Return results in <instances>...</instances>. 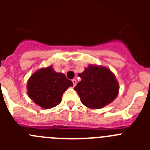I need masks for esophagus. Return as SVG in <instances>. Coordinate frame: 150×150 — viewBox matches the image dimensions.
Wrapping results in <instances>:
<instances>
[{
    "label": "esophagus",
    "instance_id": "1",
    "mask_svg": "<svg viewBox=\"0 0 150 150\" xmlns=\"http://www.w3.org/2000/svg\"><path fill=\"white\" fill-rule=\"evenodd\" d=\"M72 82H73V84H74V86H75L76 85V79H73Z\"/></svg>",
    "mask_w": 150,
    "mask_h": 150
}]
</instances>
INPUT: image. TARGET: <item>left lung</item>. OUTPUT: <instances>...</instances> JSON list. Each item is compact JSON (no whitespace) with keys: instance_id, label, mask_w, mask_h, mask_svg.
I'll return each instance as SVG.
<instances>
[{"instance_id":"left-lung-1","label":"left lung","mask_w":150,"mask_h":150,"mask_svg":"<svg viewBox=\"0 0 150 150\" xmlns=\"http://www.w3.org/2000/svg\"><path fill=\"white\" fill-rule=\"evenodd\" d=\"M78 76L81 81L74 90L83 104L90 109H100L115 100L120 86L113 73L107 67L89 64Z\"/></svg>"}]
</instances>
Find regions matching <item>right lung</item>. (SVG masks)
<instances>
[{"label": "right lung", "mask_w": 150, "mask_h": 150, "mask_svg": "<svg viewBox=\"0 0 150 150\" xmlns=\"http://www.w3.org/2000/svg\"><path fill=\"white\" fill-rule=\"evenodd\" d=\"M73 83L62 73L54 71L52 66L43 67L34 73L28 80V95L43 109L59 105L63 93Z\"/></svg>", "instance_id": "right-lung-1"}]
</instances>
